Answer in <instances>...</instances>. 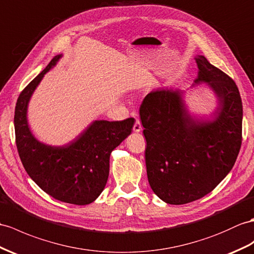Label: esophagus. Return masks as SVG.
Segmentation results:
<instances>
[{
	"label": "esophagus",
	"mask_w": 254,
	"mask_h": 254,
	"mask_svg": "<svg viewBox=\"0 0 254 254\" xmlns=\"http://www.w3.org/2000/svg\"><path fill=\"white\" fill-rule=\"evenodd\" d=\"M132 129H133L134 132H140L142 130V126H141V123H140L139 120H135Z\"/></svg>",
	"instance_id": "34e87169"
}]
</instances>
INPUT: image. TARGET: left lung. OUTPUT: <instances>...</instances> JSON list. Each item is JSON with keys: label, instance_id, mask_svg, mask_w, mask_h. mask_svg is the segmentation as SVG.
<instances>
[{"label": "left lung", "instance_id": "left-lung-1", "mask_svg": "<svg viewBox=\"0 0 254 254\" xmlns=\"http://www.w3.org/2000/svg\"><path fill=\"white\" fill-rule=\"evenodd\" d=\"M195 59V83H208L219 99L214 121L191 120L178 90L153 91L140 106L148 183L170 205L200 199L213 190L232 170L243 141V102L236 83L203 56Z\"/></svg>", "mask_w": 254, "mask_h": 254}]
</instances>
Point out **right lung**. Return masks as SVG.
Wrapping results in <instances>:
<instances>
[{"mask_svg":"<svg viewBox=\"0 0 254 254\" xmlns=\"http://www.w3.org/2000/svg\"><path fill=\"white\" fill-rule=\"evenodd\" d=\"M60 57H54L18 97L14 116L16 145L24 169L45 193L64 202L88 205L106 187L111 152L131 133L134 120L96 121L64 146L46 145L36 140L28 126V102L44 74Z\"/></svg>","mask_w":254,"mask_h":254,"instance_id":"obj_1","label":"right lung"}]
</instances>
